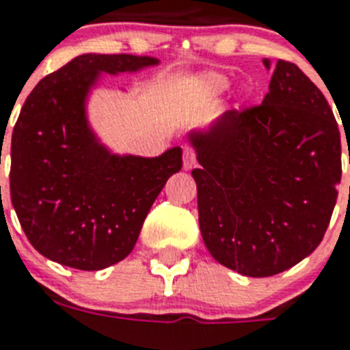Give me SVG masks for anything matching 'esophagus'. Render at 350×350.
Returning <instances> with one entry per match:
<instances>
[{
    "instance_id": "34e87169",
    "label": "esophagus",
    "mask_w": 350,
    "mask_h": 350,
    "mask_svg": "<svg viewBox=\"0 0 350 350\" xmlns=\"http://www.w3.org/2000/svg\"><path fill=\"white\" fill-rule=\"evenodd\" d=\"M196 163V154H194V150H192V147H183V167L185 169H191L192 165Z\"/></svg>"
}]
</instances>
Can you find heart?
<instances>
[{
  "label": "heart",
  "mask_w": 350,
  "mask_h": 350,
  "mask_svg": "<svg viewBox=\"0 0 350 350\" xmlns=\"http://www.w3.org/2000/svg\"><path fill=\"white\" fill-rule=\"evenodd\" d=\"M200 83H202L203 90L208 92L211 96H219V94H224L225 90L230 89L232 79H230L227 74L207 72V74H203L202 78H200Z\"/></svg>",
  "instance_id": "1"
}]
</instances>
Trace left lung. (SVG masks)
Masks as SVG:
<instances>
[{
  "mask_svg": "<svg viewBox=\"0 0 350 350\" xmlns=\"http://www.w3.org/2000/svg\"><path fill=\"white\" fill-rule=\"evenodd\" d=\"M189 142L200 230L218 263L267 278L320 245L342 180V139L325 96L294 63L278 59L261 105L227 111Z\"/></svg>",
  "mask_w": 350,
  "mask_h": 350,
  "instance_id": "obj_1",
  "label": "left lung"
}]
</instances>
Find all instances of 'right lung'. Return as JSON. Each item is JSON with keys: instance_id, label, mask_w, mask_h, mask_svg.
I'll use <instances>...</instances> for the list:
<instances>
[{"instance_id": "right-lung-1", "label": "right lung", "mask_w": 350, "mask_h": 350, "mask_svg": "<svg viewBox=\"0 0 350 350\" xmlns=\"http://www.w3.org/2000/svg\"><path fill=\"white\" fill-rule=\"evenodd\" d=\"M150 56L81 54L36 85L12 131L10 198L40 254L79 271H101L131 254L181 148L158 158L112 154L87 120L101 72H136Z\"/></svg>"}]
</instances>
